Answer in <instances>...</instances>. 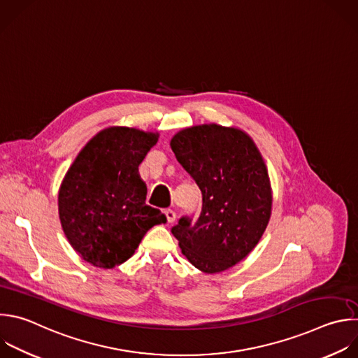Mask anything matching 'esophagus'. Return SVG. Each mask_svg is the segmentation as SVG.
Returning a JSON list of instances; mask_svg holds the SVG:
<instances>
[{"label": "esophagus", "instance_id": "esophagus-1", "mask_svg": "<svg viewBox=\"0 0 358 358\" xmlns=\"http://www.w3.org/2000/svg\"><path fill=\"white\" fill-rule=\"evenodd\" d=\"M166 217H167V222L169 223H173L176 220V212L173 209H166Z\"/></svg>", "mask_w": 358, "mask_h": 358}]
</instances>
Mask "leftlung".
Returning <instances> with one entry per match:
<instances>
[{"instance_id":"left-lung-1","label":"left lung","mask_w":358,"mask_h":358,"mask_svg":"<svg viewBox=\"0 0 358 358\" xmlns=\"http://www.w3.org/2000/svg\"><path fill=\"white\" fill-rule=\"evenodd\" d=\"M170 146L202 192L196 220L182 216L171 233L192 266L222 273L256 248L268 224L273 196L264 160L248 134L216 124L182 129Z\"/></svg>"}]
</instances>
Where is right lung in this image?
I'll return each instance as SVG.
<instances>
[{
	"label": "right lung",
	"instance_id": "1",
	"mask_svg": "<svg viewBox=\"0 0 358 358\" xmlns=\"http://www.w3.org/2000/svg\"><path fill=\"white\" fill-rule=\"evenodd\" d=\"M159 134L112 127L78 153L59 189V217L71 248L87 263L113 268L131 259L146 231L166 223L146 205L139 164Z\"/></svg>",
	"mask_w": 358,
	"mask_h": 358
}]
</instances>
